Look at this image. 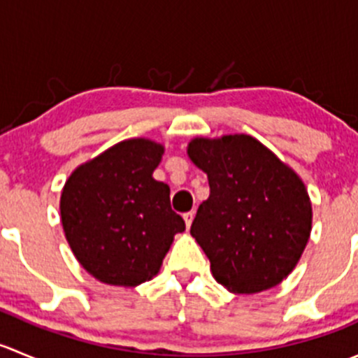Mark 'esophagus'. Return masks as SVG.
<instances>
[{"instance_id":"1","label":"esophagus","mask_w":358,"mask_h":358,"mask_svg":"<svg viewBox=\"0 0 358 358\" xmlns=\"http://www.w3.org/2000/svg\"><path fill=\"white\" fill-rule=\"evenodd\" d=\"M194 216H196V213H194V211H187L185 215H183V220H185V225H187V229H189V227L192 225V220H194Z\"/></svg>"}]
</instances>
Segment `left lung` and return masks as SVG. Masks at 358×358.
<instances>
[{
  "mask_svg": "<svg viewBox=\"0 0 358 358\" xmlns=\"http://www.w3.org/2000/svg\"><path fill=\"white\" fill-rule=\"evenodd\" d=\"M189 157L208 175L190 234L213 277L237 294L282 282L312 230V204L299 176L249 135L196 138Z\"/></svg>",
  "mask_w": 358,
  "mask_h": 358,
  "instance_id": "left-lung-1",
  "label": "left lung"
}]
</instances>
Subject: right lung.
<instances>
[{"mask_svg":"<svg viewBox=\"0 0 358 358\" xmlns=\"http://www.w3.org/2000/svg\"><path fill=\"white\" fill-rule=\"evenodd\" d=\"M162 145L133 138L79 166L60 197L64 232L83 268L100 282L138 286L159 272L185 222L169 187L152 178Z\"/></svg>","mask_w":358,"mask_h":358,"instance_id":"add662e5","label":"right lung"}]
</instances>
